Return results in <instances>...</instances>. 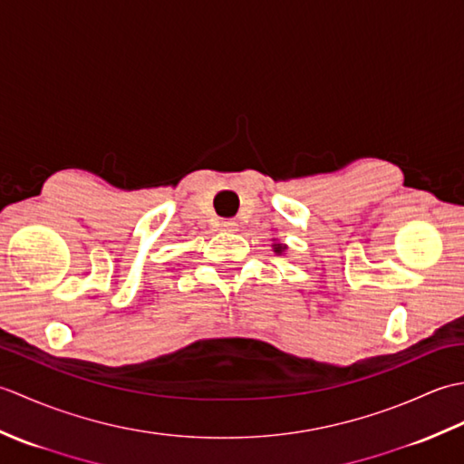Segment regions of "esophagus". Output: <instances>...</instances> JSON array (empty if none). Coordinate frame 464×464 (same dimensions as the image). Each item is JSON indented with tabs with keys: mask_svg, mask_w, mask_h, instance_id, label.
I'll list each match as a JSON object with an SVG mask.
<instances>
[{
	"mask_svg": "<svg viewBox=\"0 0 464 464\" xmlns=\"http://www.w3.org/2000/svg\"><path fill=\"white\" fill-rule=\"evenodd\" d=\"M219 227H221V231H229V233L237 231V223H235L233 219H223V221L219 223Z\"/></svg>",
	"mask_w": 464,
	"mask_h": 464,
	"instance_id": "esophagus-1",
	"label": "esophagus"
}]
</instances>
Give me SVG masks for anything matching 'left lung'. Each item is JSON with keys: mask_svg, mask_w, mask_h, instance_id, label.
Instances as JSON below:
<instances>
[{"mask_svg": "<svg viewBox=\"0 0 464 464\" xmlns=\"http://www.w3.org/2000/svg\"><path fill=\"white\" fill-rule=\"evenodd\" d=\"M277 251H281V247H277Z\"/></svg>", "mask_w": 464, "mask_h": 464, "instance_id": "1", "label": "left lung"}]
</instances>
